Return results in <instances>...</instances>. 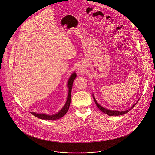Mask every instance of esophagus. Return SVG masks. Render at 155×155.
<instances>
[{"mask_svg":"<svg viewBox=\"0 0 155 155\" xmlns=\"http://www.w3.org/2000/svg\"><path fill=\"white\" fill-rule=\"evenodd\" d=\"M78 71H79V73H81L82 71H81V69H78Z\"/></svg>","mask_w":155,"mask_h":155,"instance_id":"obj_1","label":"esophagus"}]
</instances>
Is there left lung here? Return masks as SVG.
Wrapping results in <instances>:
<instances>
[{"label": "left lung", "instance_id": "8db88e82", "mask_svg": "<svg viewBox=\"0 0 155 155\" xmlns=\"http://www.w3.org/2000/svg\"><path fill=\"white\" fill-rule=\"evenodd\" d=\"M93 98H94V101H95V104H96L97 107H98V109H99L100 110L102 111L104 113H105V114H107V115H109V116H120V115L124 114L125 113H128V111H130L131 110L133 109V107L137 104V103L138 102H137V103H135V104L133 105V106L131 107V109H128V110H127L123 111H112L104 108L102 106H101L100 104H99L98 103L96 102V99H95V98L94 97V96H93Z\"/></svg>", "mask_w": 155, "mask_h": 155}]
</instances>
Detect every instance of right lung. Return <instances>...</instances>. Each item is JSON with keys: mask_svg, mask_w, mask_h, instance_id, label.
Listing matches in <instances>:
<instances>
[{"mask_svg": "<svg viewBox=\"0 0 155 155\" xmlns=\"http://www.w3.org/2000/svg\"><path fill=\"white\" fill-rule=\"evenodd\" d=\"M76 77H77V75L75 73H74L70 77V78L68 81V84H67V86L68 88V94L67 96L66 103L64 106V107L61 109V110L58 112L57 114H54V115H47V114H45L44 113L39 114V113H36L34 112H31V113L38 118H41L42 120H57V119H59V118H61L62 117H63L66 114L67 111L69 109V107H70V104L71 102V89L73 87V82H74V80L75 79Z\"/></svg>", "mask_w": 155, "mask_h": 155, "instance_id": "obj_1", "label": "right lung"}]
</instances>
